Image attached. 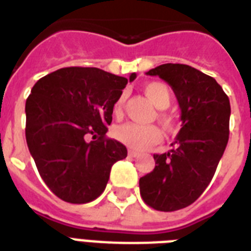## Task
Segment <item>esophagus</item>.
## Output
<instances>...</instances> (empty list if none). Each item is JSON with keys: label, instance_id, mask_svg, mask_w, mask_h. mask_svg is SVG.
Listing matches in <instances>:
<instances>
[{"label": "esophagus", "instance_id": "esophagus-1", "mask_svg": "<svg viewBox=\"0 0 251 251\" xmlns=\"http://www.w3.org/2000/svg\"><path fill=\"white\" fill-rule=\"evenodd\" d=\"M129 156L138 157L139 156V152H137V151H133V150H129Z\"/></svg>", "mask_w": 251, "mask_h": 251}]
</instances>
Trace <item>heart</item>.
I'll return each instance as SVG.
<instances>
[{"label":"heart","instance_id":"heart-1","mask_svg":"<svg viewBox=\"0 0 251 251\" xmlns=\"http://www.w3.org/2000/svg\"><path fill=\"white\" fill-rule=\"evenodd\" d=\"M143 91L147 95V98L160 109L167 108L171 104L172 94L167 84L161 83V82H150L143 87ZM125 100L126 95L122 94L118 96V99L114 102L113 112L116 116H120L122 113ZM160 121L167 127H171L173 125L172 117L165 113H160ZM113 134L114 138L118 142H121L122 145H125L126 147L131 150H137V151L149 149L151 146L156 145L157 142L161 139V131L157 126H145L134 124V122H127V124L117 126L114 129Z\"/></svg>","mask_w":251,"mask_h":251}]
</instances>
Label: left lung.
I'll return each instance as SVG.
<instances>
[{
  "label": "left lung",
  "instance_id": "obj_1",
  "mask_svg": "<svg viewBox=\"0 0 251 251\" xmlns=\"http://www.w3.org/2000/svg\"><path fill=\"white\" fill-rule=\"evenodd\" d=\"M147 75L164 79L181 108L173 149L155 153L153 171L139 179L146 204L171 212L190 206L211 182L229 138L230 104L212 76L189 65H160Z\"/></svg>",
  "mask_w": 251,
  "mask_h": 251
}]
</instances>
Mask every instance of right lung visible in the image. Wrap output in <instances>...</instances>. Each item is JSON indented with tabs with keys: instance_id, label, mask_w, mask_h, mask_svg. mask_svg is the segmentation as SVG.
<instances>
[{
	"instance_id": "right-lung-1",
	"label": "right lung",
	"mask_w": 251,
	"mask_h": 251,
	"mask_svg": "<svg viewBox=\"0 0 251 251\" xmlns=\"http://www.w3.org/2000/svg\"><path fill=\"white\" fill-rule=\"evenodd\" d=\"M98 68H64L35 83L25 101V141L54 195L88 203L105 190L110 168L127 150L106 138L113 105L127 82Z\"/></svg>"
}]
</instances>
